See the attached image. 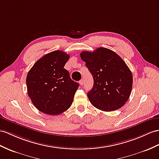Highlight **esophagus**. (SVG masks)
<instances>
[{"mask_svg":"<svg viewBox=\"0 0 159 159\" xmlns=\"http://www.w3.org/2000/svg\"><path fill=\"white\" fill-rule=\"evenodd\" d=\"M80 84L81 86H83V84H84V80H80Z\"/></svg>","mask_w":159,"mask_h":159,"instance_id":"1","label":"esophagus"}]
</instances>
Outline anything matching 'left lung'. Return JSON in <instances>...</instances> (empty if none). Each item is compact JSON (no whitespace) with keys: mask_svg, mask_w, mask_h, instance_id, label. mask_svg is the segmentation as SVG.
Instances as JSON below:
<instances>
[{"mask_svg":"<svg viewBox=\"0 0 159 159\" xmlns=\"http://www.w3.org/2000/svg\"><path fill=\"white\" fill-rule=\"evenodd\" d=\"M80 57L94 79V86L87 94L92 105L108 112L124 105L132 89L133 76L121 58L102 47L93 52L83 51Z\"/></svg>","mask_w":159,"mask_h":159,"instance_id":"8db88e82","label":"left lung"}]
</instances>
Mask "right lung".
I'll return each instance as SVG.
<instances>
[{
	"mask_svg": "<svg viewBox=\"0 0 159 159\" xmlns=\"http://www.w3.org/2000/svg\"><path fill=\"white\" fill-rule=\"evenodd\" d=\"M69 55L61 50L46 54L37 61L26 77L28 94L40 111L57 115L71 107L79 84L64 68Z\"/></svg>",
	"mask_w": 159,
	"mask_h": 159,
	"instance_id": "add662e5",
	"label": "right lung"
}]
</instances>
